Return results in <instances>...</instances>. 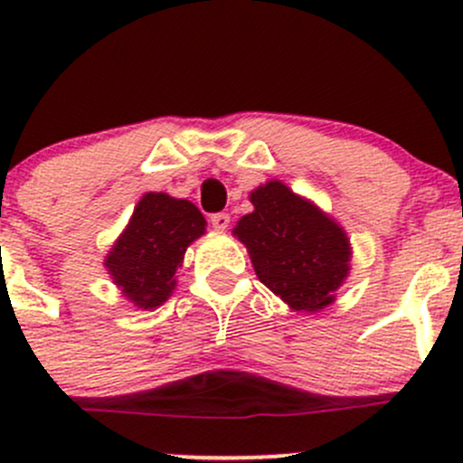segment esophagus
<instances>
[{"label":"esophagus","mask_w":463,"mask_h":463,"mask_svg":"<svg viewBox=\"0 0 463 463\" xmlns=\"http://www.w3.org/2000/svg\"><path fill=\"white\" fill-rule=\"evenodd\" d=\"M210 223H213V228H217V231H226L228 223H231V214L228 213L210 214Z\"/></svg>","instance_id":"esophagus-1"}]
</instances>
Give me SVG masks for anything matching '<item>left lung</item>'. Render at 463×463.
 <instances>
[{
  "label": "left lung",
  "instance_id": "obj_1",
  "mask_svg": "<svg viewBox=\"0 0 463 463\" xmlns=\"http://www.w3.org/2000/svg\"><path fill=\"white\" fill-rule=\"evenodd\" d=\"M255 210L237 222L235 235L250 253L260 282L298 311H318L349 270L343 228L279 181L250 194Z\"/></svg>",
  "mask_w": 463,
  "mask_h": 463
}]
</instances>
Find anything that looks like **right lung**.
I'll list each match as a JSON object with an SVG mask.
<instances>
[{"label": "right lung", "mask_w": 463, "mask_h": 463, "mask_svg": "<svg viewBox=\"0 0 463 463\" xmlns=\"http://www.w3.org/2000/svg\"><path fill=\"white\" fill-rule=\"evenodd\" d=\"M205 231L197 205L147 193L134 208L128 231L107 255L114 282L141 309L163 305L175 288L176 266L190 241Z\"/></svg>", "instance_id": "right-lung-1"}]
</instances>
